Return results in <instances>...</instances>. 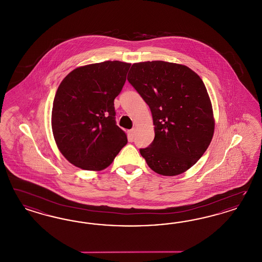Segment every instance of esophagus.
I'll return each instance as SVG.
<instances>
[{
    "label": "esophagus",
    "instance_id": "1",
    "mask_svg": "<svg viewBox=\"0 0 262 262\" xmlns=\"http://www.w3.org/2000/svg\"><path fill=\"white\" fill-rule=\"evenodd\" d=\"M129 133H130V136L133 138L134 137V135H135L136 133V128H132L130 131H129Z\"/></svg>",
    "mask_w": 262,
    "mask_h": 262
}]
</instances>
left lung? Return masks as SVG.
Returning a JSON list of instances; mask_svg holds the SVG:
<instances>
[{
  "mask_svg": "<svg viewBox=\"0 0 262 262\" xmlns=\"http://www.w3.org/2000/svg\"><path fill=\"white\" fill-rule=\"evenodd\" d=\"M127 80L151 111L155 137L140 153L155 172L173 177L190 169L211 143L214 118L203 80L182 64L134 63Z\"/></svg>",
  "mask_w": 262,
  "mask_h": 262,
  "instance_id": "obj_1",
  "label": "left lung"
}]
</instances>
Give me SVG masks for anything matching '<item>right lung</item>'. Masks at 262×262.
<instances>
[{
    "label": "right lung",
    "mask_w": 262,
    "mask_h": 262,
    "mask_svg": "<svg viewBox=\"0 0 262 262\" xmlns=\"http://www.w3.org/2000/svg\"><path fill=\"white\" fill-rule=\"evenodd\" d=\"M130 67L118 60L84 66L59 84L52 109L53 135L59 151L78 168L106 169L127 144L116 123L114 100Z\"/></svg>",
    "instance_id": "obj_1"
}]
</instances>
